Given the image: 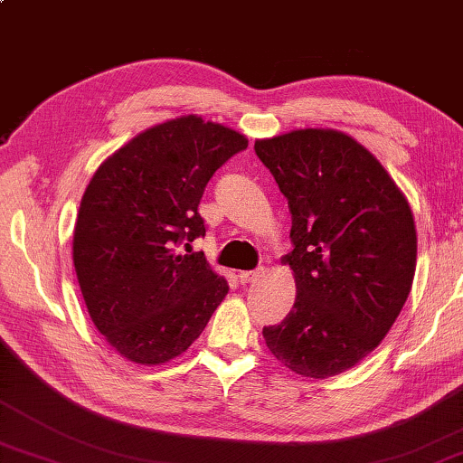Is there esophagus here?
Listing matches in <instances>:
<instances>
[{"mask_svg":"<svg viewBox=\"0 0 463 463\" xmlns=\"http://www.w3.org/2000/svg\"><path fill=\"white\" fill-rule=\"evenodd\" d=\"M260 273H263V271H259V269H257V271H241V273H239V281H241L242 285L250 283V281H255Z\"/></svg>","mask_w":463,"mask_h":463,"instance_id":"esophagus-1","label":"esophagus"}]
</instances>
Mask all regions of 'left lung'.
Returning <instances> with one entry per match:
<instances>
[{
  "instance_id": "obj_1",
  "label": "left lung",
  "mask_w": 463,
  "mask_h": 463,
  "mask_svg": "<svg viewBox=\"0 0 463 463\" xmlns=\"http://www.w3.org/2000/svg\"><path fill=\"white\" fill-rule=\"evenodd\" d=\"M255 154L288 198L293 250L283 260L298 298L263 327L271 354L296 374L327 378L378 346L413 285V213L381 162L334 129L257 139Z\"/></svg>"
}]
</instances>
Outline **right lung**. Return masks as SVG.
I'll return each instance as SVG.
<instances>
[{
    "label": "right lung",
    "mask_w": 463,
    "mask_h": 463,
    "mask_svg": "<svg viewBox=\"0 0 463 463\" xmlns=\"http://www.w3.org/2000/svg\"><path fill=\"white\" fill-rule=\"evenodd\" d=\"M247 146L221 123L184 115L139 133L90 178L74 271L92 324L131 363L180 356L229 293L204 253H187L206 234L198 204L208 180Z\"/></svg>",
    "instance_id": "obj_1"
}]
</instances>
